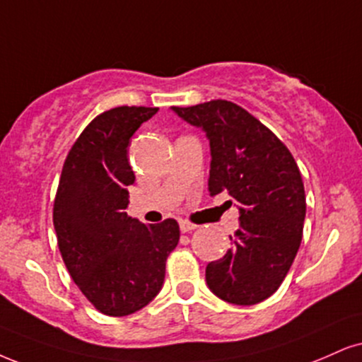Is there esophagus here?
I'll return each instance as SVG.
<instances>
[{
  "instance_id": "34e87169",
  "label": "esophagus",
  "mask_w": 362,
  "mask_h": 362,
  "mask_svg": "<svg viewBox=\"0 0 362 362\" xmlns=\"http://www.w3.org/2000/svg\"><path fill=\"white\" fill-rule=\"evenodd\" d=\"M196 228H198V226H196L194 223H189V221H186V220L180 221V230L182 231V233H188V231H193Z\"/></svg>"
}]
</instances>
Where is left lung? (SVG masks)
<instances>
[{
  "mask_svg": "<svg viewBox=\"0 0 362 362\" xmlns=\"http://www.w3.org/2000/svg\"><path fill=\"white\" fill-rule=\"evenodd\" d=\"M173 110L206 132L209 194L226 191L240 211L231 248L208 263V287L230 304H258L284 282L302 242L305 191L296 159L269 127L233 102Z\"/></svg>",
  "mask_w": 362,
  "mask_h": 362,
  "instance_id": "left-lung-1",
  "label": "left lung"
}]
</instances>
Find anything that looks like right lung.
Segmentation results:
<instances>
[{
    "label": "right lung",
    "instance_id": "obj_1",
    "mask_svg": "<svg viewBox=\"0 0 362 362\" xmlns=\"http://www.w3.org/2000/svg\"><path fill=\"white\" fill-rule=\"evenodd\" d=\"M158 107H115L83 129L62 169L53 226L66 270L102 314L124 317L158 296L180 242L173 218L144 225L127 216L132 134Z\"/></svg>",
    "mask_w": 362,
    "mask_h": 362
}]
</instances>
